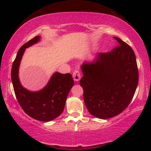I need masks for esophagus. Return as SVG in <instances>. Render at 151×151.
<instances>
[{"label": "esophagus", "mask_w": 151, "mask_h": 151, "mask_svg": "<svg viewBox=\"0 0 151 151\" xmlns=\"http://www.w3.org/2000/svg\"><path fill=\"white\" fill-rule=\"evenodd\" d=\"M72 76H73V80H75V81H78V80H80V73L79 71H78V70H75L73 72V74H72Z\"/></svg>", "instance_id": "esophagus-1"}]
</instances>
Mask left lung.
<instances>
[{"label":"left lung","mask_w":151,"mask_h":151,"mask_svg":"<svg viewBox=\"0 0 151 151\" xmlns=\"http://www.w3.org/2000/svg\"><path fill=\"white\" fill-rule=\"evenodd\" d=\"M119 45L100 53L93 63H84L80 81L88 112L100 119L120 114L131 103L139 73L135 53L127 43L115 37Z\"/></svg>","instance_id":"left-lung-1"}]
</instances>
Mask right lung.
<instances>
[{
    "label": "right lung",
    "instance_id": "right-lung-1",
    "mask_svg": "<svg viewBox=\"0 0 151 151\" xmlns=\"http://www.w3.org/2000/svg\"><path fill=\"white\" fill-rule=\"evenodd\" d=\"M40 40L35 36L24 44L18 51L12 68V81L14 93L20 106L32 118L42 122H49L58 117L63 112L67 96L74 85L70 73L53 74L49 83L40 91L31 92L22 87L18 79V68L26 48Z\"/></svg>",
    "mask_w": 151,
    "mask_h": 151
}]
</instances>
